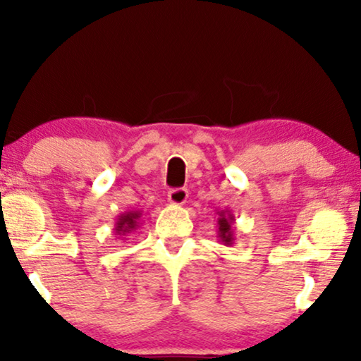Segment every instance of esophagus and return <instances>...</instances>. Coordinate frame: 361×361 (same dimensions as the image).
<instances>
[{
    "instance_id": "1",
    "label": "esophagus",
    "mask_w": 361,
    "mask_h": 361,
    "mask_svg": "<svg viewBox=\"0 0 361 361\" xmlns=\"http://www.w3.org/2000/svg\"><path fill=\"white\" fill-rule=\"evenodd\" d=\"M187 197H189V192L185 189H172L169 190V194H167V200H169L172 205H184Z\"/></svg>"
}]
</instances>
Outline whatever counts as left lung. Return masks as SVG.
<instances>
[{
    "mask_svg": "<svg viewBox=\"0 0 361 361\" xmlns=\"http://www.w3.org/2000/svg\"><path fill=\"white\" fill-rule=\"evenodd\" d=\"M216 235H219V240L225 246H231L235 241V233H233V224H235V215L231 214L230 210H216Z\"/></svg>",
    "mask_w": 361,
    "mask_h": 361,
    "instance_id": "left-lung-1",
    "label": "left lung"
}]
</instances>
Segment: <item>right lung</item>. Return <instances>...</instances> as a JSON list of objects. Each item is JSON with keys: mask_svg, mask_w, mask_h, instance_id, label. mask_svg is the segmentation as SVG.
I'll return each instance as SVG.
<instances>
[{"mask_svg": "<svg viewBox=\"0 0 361 361\" xmlns=\"http://www.w3.org/2000/svg\"><path fill=\"white\" fill-rule=\"evenodd\" d=\"M140 210H128L125 214L118 215L115 221V233L118 235V238H125V236L133 233L140 226Z\"/></svg>", "mask_w": 361, "mask_h": 361, "instance_id": "right-lung-1", "label": "right lung"}]
</instances>
